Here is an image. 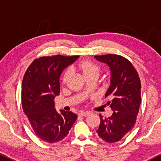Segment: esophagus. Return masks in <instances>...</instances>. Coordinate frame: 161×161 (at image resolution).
Returning a JSON list of instances; mask_svg holds the SVG:
<instances>
[{"instance_id": "esophagus-1", "label": "esophagus", "mask_w": 161, "mask_h": 161, "mask_svg": "<svg viewBox=\"0 0 161 161\" xmlns=\"http://www.w3.org/2000/svg\"><path fill=\"white\" fill-rule=\"evenodd\" d=\"M88 114H90L89 111H83V110H82V111H80L79 113V115L82 116H88Z\"/></svg>"}]
</instances>
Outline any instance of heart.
Here are the masks:
<instances>
[{"label":"heart","mask_w":161,"mask_h":161,"mask_svg":"<svg viewBox=\"0 0 161 161\" xmlns=\"http://www.w3.org/2000/svg\"><path fill=\"white\" fill-rule=\"evenodd\" d=\"M74 69H77L80 70L83 73L85 77L88 76L90 75L97 74L98 75L100 69V66L97 64H95L94 62L91 61V60H82V61L79 62V64H75V65L72 66ZM70 75V71L69 69H66L65 72L63 74L62 77V82L64 83H66V81L68 80Z\"/></svg>","instance_id":"1"}]
</instances>
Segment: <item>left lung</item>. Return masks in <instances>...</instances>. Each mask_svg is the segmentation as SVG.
Listing matches in <instances>:
<instances>
[{
	"instance_id": "1",
	"label": "left lung",
	"mask_w": 161,
	"mask_h": 161,
	"mask_svg": "<svg viewBox=\"0 0 161 161\" xmlns=\"http://www.w3.org/2000/svg\"><path fill=\"white\" fill-rule=\"evenodd\" d=\"M111 70L110 86L105 97L114 110L110 117L100 114L99 128L96 132L108 143L117 142L133 129L141 104V81L132 63L117 54L95 56Z\"/></svg>"
}]
</instances>
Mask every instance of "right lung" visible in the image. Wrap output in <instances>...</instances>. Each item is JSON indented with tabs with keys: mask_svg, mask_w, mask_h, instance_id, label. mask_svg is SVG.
<instances>
[{
	"mask_svg": "<svg viewBox=\"0 0 161 161\" xmlns=\"http://www.w3.org/2000/svg\"><path fill=\"white\" fill-rule=\"evenodd\" d=\"M74 56L42 57L29 65L22 84V107L34 132L42 141L55 143L67 136L77 119L71 111L54 108L53 100L60 94L63 69L78 58Z\"/></svg>",
	"mask_w": 161,
	"mask_h": 161,
	"instance_id": "1",
	"label": "right lung"
}]
</instances>
